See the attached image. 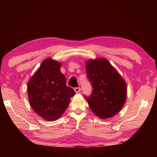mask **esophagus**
Segmentation results:
<instances>
[{
  "label": "esophagus",
  "mask_w": 157,
  "mask_h": 157,
  "mask_svg": "<svg viewBox=\"0 0 157 157\" xmlns=\"http://www.w3.org/2000/svg\"><path fill=\"white\" fill-rule=\"evenodd\" d=\"M74 91H75V93H79L81 91V89L79 87H75V88H74Z\"/></svg>",
  "instance_id": "obj_1"
}]
</instances>
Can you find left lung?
Returning a JSON list of instances; mask_svg holds the SVG:
<instances>
[{"mask_svg":"<svg viewBox=\"0 0 157 157\" xmlns=\"http://www.w3.org/2000/svg\"><path fill=\"white\" fill-rule=\"evenodd\" d=\"M86 73L93 91L90 96L84 98L93 113L102 119L115 116L126 101L124 79L105 58L87 61Z\"/></svg>","mask_w":157,"mask_h":157,"instance_id":"1","label":"left lung"}]
</instances>
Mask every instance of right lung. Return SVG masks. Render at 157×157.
<instances>
[{
  "label": "right lung",
  "instance_id": "1",
  "mask_svg": "<svg viewBox=\"0 0 157 157\" xmlns=\"http://www.w3.org/2000/svg\"><path fill=\"white\" fill-rule=\"evenodd\" d=\"M62 63L47 58L28 83L29 102L34 112L48 121L59 119L75 94L66 86Z\"/></svg>",
  "mask_w": 157,
  "mask_h": 157
}]
</instances>
